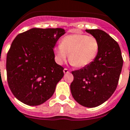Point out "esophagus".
<instances>
[{"mask_svg":"<svg viewBox=\"0 0 130 130\" xmlns=\"http://www.w3.org/2000/svg\"><path fill=\"white\" fill-rule=\"evenodd\" d=\"M63 72H64V74H68V73H69V71H68V69L65 68V69L63 70Z\"/></svg>","mask_w":130,"mask_h":130,"instance_id":"esophagus-1","label":"esophagus"}]
</instances>
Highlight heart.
<instances>
[{
	"label": "heart",
	"mask_w": 130,
	"mask_h": 130,
	"mask_svg": "<svg viewBox=\"0 0 130 130\" xmlns=\"http://www.w3.org/2000/svg\"><path fill=\"white\" fill-rule=\"evenodd\" d=\"M99 48V42L94 36L83 34H71L65 36L60 45L54 47V59L58 65H62L69 54L72 65L83 68L96 59Z\"/></svg>",
	"instance_id": "obj_1"
}]
</instances>
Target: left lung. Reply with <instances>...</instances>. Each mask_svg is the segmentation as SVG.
I'll return each instance as SVG.
<instances>
[{"label": "left lung", "instance_id": "obj_1", "mask_svg": "<svg viewBox=\"0 0 130 130\" xmlns=\"http://www.w3.org/2000/svg\"><path fill=\"white\" fill-rule=\"evenodd\" d=\"M98 39L99 52L93 62L82 69L73 71L70 85L73 98L86 107H95L111 97L117 87L123 67L119 44L101 29H86Z\"/></svg>", "mask_w": 130, "mask_h": 130}]
</instances>
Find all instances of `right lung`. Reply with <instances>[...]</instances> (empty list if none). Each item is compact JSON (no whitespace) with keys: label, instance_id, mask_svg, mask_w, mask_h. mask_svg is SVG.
I'll return each mask as SVG.
<instances>
[{"label":"right lung","instance_id":"obj_1","mask_svg":"<svg viewBox=\"0 0 130 130\" xmlns=\"http://www.w3.org/2000/svg\"><path fill=\"white\" fill-rule=\"evenodd\" d=\"M62 28H32L19 34L7 55V82L12 94L24 104L36 106L52 96L64 76L54 60V48Z\"/></svg>","mask_w":130,"mask_h":130}]
</instances>
